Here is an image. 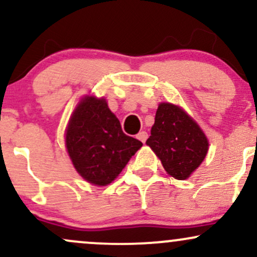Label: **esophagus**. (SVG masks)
<instances>
[{"label": "esophagus", "instance_id": "esophagus-1", "mask_svg": "<svg viewBox=\"0 0 257 257\" xmlns=\"http://www.w3.org/2000/svg\"><path fill=\"white\" fill-rule=\"evenodd\" d=\"M147 137H149V135H147L146 132H140V133H139V134L137 135V138L139 139V140H140L141 143H144V144H145Z\"/></svg>", "mask_w": 257, "mask_h": 257}]
</instances>
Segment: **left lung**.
<instances>
[{
    "instance_id": "left-lung-1",
    "label": "left lung",
    "mask_w": 257,
    "mask_h": 257,
    "mask_svg": "<svg viewBox=\"0 0 257 257\" xmlns=\"http://www.w3.org/2000/svg\"><path fill=\"white\" fill-rule=\"evenodd\" d=\"M146 145L170 176L185 180L204 161L209 143L200 126L180 106L161 102Z\"/></svg>"
}]
</instances>
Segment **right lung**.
<instances>
[{
  "label": "right lung",
  "instance_id": "add662e5",
  "mask_svg": "<svg viewBox=\"0 0 257 257\" xmlns=\"http://www.w3.org/2000/svg\"><path fill=\"white\" fill-rule=\"evenodd\" d=\"M65 137L75 169L96 186L111 184L143 146L141 141L123 133L106 100L95 96H84L78 102Z\"/></svg>",
  "mask_w": 257,
  "mask_h": 257
}]
</instances>
